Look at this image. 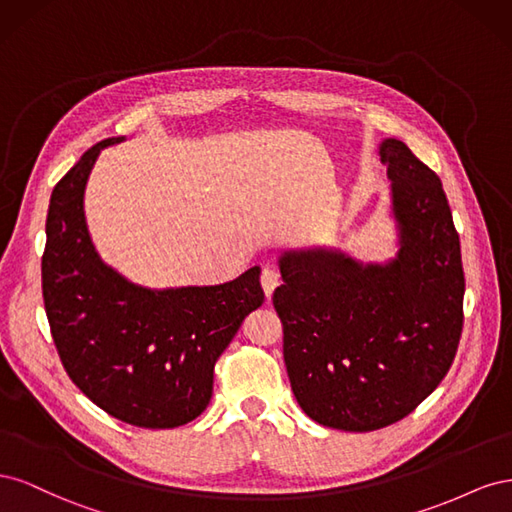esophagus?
I'll use <instances>...</instances> for the list:
<instances>
[{
  "label": "esophagus",
  "mask_w": 512,
  "mask_h": 512,
  "mask_svg": "<svg viewBox=\"0 0 512 512\" xmlns=\"http://www.w3.org/2000/svg\"><path fill=\"white\" fill-rule=\"evenodd\" d=\"M282 277H280V271L273 269V267H265L262 269V275H260V284H262V290H265L267 299L273 297V290L280 286Z\"/></svg>",
  "instance_id": "esophagus-1"
}]
</instances>
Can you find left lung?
Returning a JSON list of instances; mask_svg holds the SVG:
<instances>
[{
    "instance_id": "obj_1",
    "label": "left lung",
    "mask_w": 512,
    "mask_h": 512,
    "mask_svg": "<svg viewBox=\"0 0 512 512\" xmlns=\"http://www.w3.org/2000/svg\"><path fill=\"white\" fill-rule=\"evenodd\" d=\"M399 250L361 262L312 247L280 256L273 305L292 393L316 423L374 431L408 416L455 361L463 329L459 235L440 177L384 138Z\"/></svg>"
}]
</instances>
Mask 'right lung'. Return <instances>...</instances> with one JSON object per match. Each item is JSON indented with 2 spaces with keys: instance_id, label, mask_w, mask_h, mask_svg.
Masks as SVG:
<instances>
[{
  "instance_id": "obj_1",
  "label": "right lung",
  "mask_w": 512,
  "mask_h": 512,
  "mask_svg": "<svg viewBox=\"0 0 512 512\" xmlns=\"http://www.w3.org/2000/svg\"><path fill=\"white\" fill-rule=\"evenodd\" d=\"M121 141L87 149L55 185L44 309L64 369L98 408L136 427L173 429L205 412L215 361L265 292L260 267L218 286L151 290L106 265L89 237L83 198L100 151Z\"/></svg>"
}]
</instances>
